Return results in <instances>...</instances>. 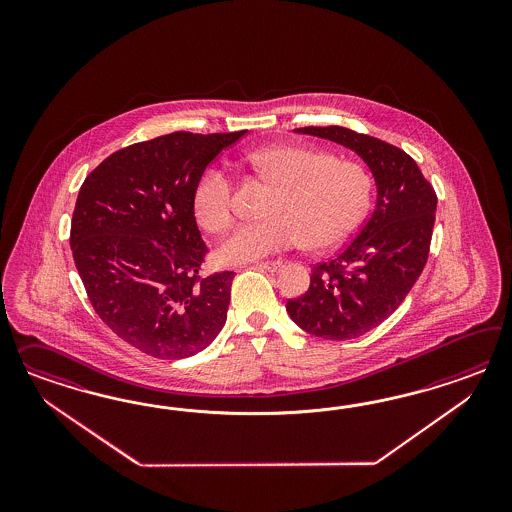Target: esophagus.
<instances>
[{"label": "esophagus", "mask_w": 512, "mask_h": 512, "mask_svg": "<svg viewBox=\"0 0 512 512\" xmlns=\"http://www.w3.org/2000/svg\"><path fill=\"white\" fill-rule=\"evenodd\" d=\"M255 266L261 268V270H266V272H278L283 264L279 263V261H264V263H257Z\"/></svg>", "instance_id": "esophagus-1"}]
</instances>
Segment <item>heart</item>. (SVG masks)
I'll use <instances>...</instances> for the list:
<instances>
[{"instance_id":"1","label":"heart","mask_w":512,"mask_h":512,"mask_svg":"<svg viewBox=\"0 0 512 512\" xmlns=\"http://www.w3.org/2000/svg\"><path fill=\"white\" fill-rule=\"evenodd\" d=\"M255 171L278 187L270 219L242 223L217 248L219 261L248 264L308 242L311 249L340 246L357 233L372 206V176L357 161L298 144H278L249 155ZM193 214L219 233L233 221V180L208 165L193 187Z\"/></svg>"}]
</instances>
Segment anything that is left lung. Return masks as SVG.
I'll use <instances>...</instances> for the list:
<instances>
[{
  "label": "left lung",
  "instance_id": "left-lung-1",
  "mask_svg": "<svg viewBox=\"0 0 512 512\" xmlns=\"http://www.w3.org/2000/svg\"><path fill=\"white\" fill-rule=\"evenodd\" d=\"M296 133L338 142L370 167L377 201L357 236L311 268L310 289L287 300L302 330L323 340H353L388 319L419 279L434 231L437 197L411 155L340 125Z\"/></svg>",
  "mask_w": 512,
  "mask_h": 512
}]
</instances>
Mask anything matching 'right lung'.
<instances>
[{"instance_id":"right-lung-1","label":"right lung","mask_w":512,"mask_h":512,"mask_svg":"<svg viewBox=\"0 0 512 512\" xmlns=\"http://www.w3.org/2000/svg\"><path fill=\"white\" fill-rule=\"evenodd\" d=\"M244 135L176 131L131 144L78 191V276L101 321L150 357H193L227 321L234 272L199 278L206 246L191 199L201 172Z\"/></svg>"}]
</instances>
